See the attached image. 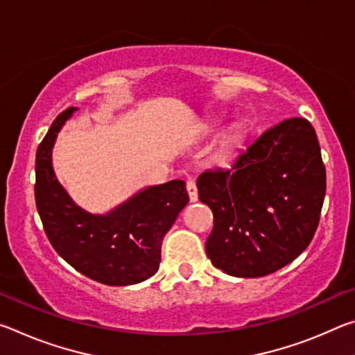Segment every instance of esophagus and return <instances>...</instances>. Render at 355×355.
Wrapping results in <instances>:
<instances>
[{
  "mask_svg": "<svg viewBox=\"0 0 355 355\" xmlns=\"http://www.w3.org/2000/svg\"><path fill=\"white\" fill-rule=\"evenodd\" d=\"M186 191H188V196H189L191 202L199 200V192H197V186H196L194 182L186 183Z\"/></svg>",
  "mask_w": 355,
  "mask_h": 355,
  "instance_id": "1",
  "label": "esophagus"
}]
</instances>
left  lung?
<instances>
[{
	"label": "left lung",
	"instance_id": "8db88e82",
	"mask_svg": "<svg viewBox=\"0 0 355 355\" xmlns=\"http://www.w3.org/2000/svg\"><path fill=\"white\" fill-rule=\"evenodd\" d=\"M214 225L207 255L235 277L279 271L307 249L320 224L326 167L309 120H284L250 142L230 169L197 178Z\"/></svg>",
	"mask_w": 355,
	"mask_h": 355
}]
</instances>
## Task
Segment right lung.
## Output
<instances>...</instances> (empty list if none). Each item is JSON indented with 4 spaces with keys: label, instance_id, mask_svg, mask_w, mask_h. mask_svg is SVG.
Returning a JSON list of instances; mask_svg holds the SVG:
<instances>
[{
    "label": "right lung",
    "instance_id": "right-lung-1",
    "mask_svg": "<svg viewBox=\"0 0 355 355\" xmlns=\"http://www.w3.org/2000/svg\"><path fill=\"white\" fill-rule=\"evenodd\" d=\"M76 107L59 114L35 155V205L55 250L78 272L110 286L135 285L158 271L161 244L188 205L182 180L148 186L106 214L84 211L53 171L51 150Z\"/></svg>",
    "mask_w": 355,
    "mask_h": 355
}]
</instances>
